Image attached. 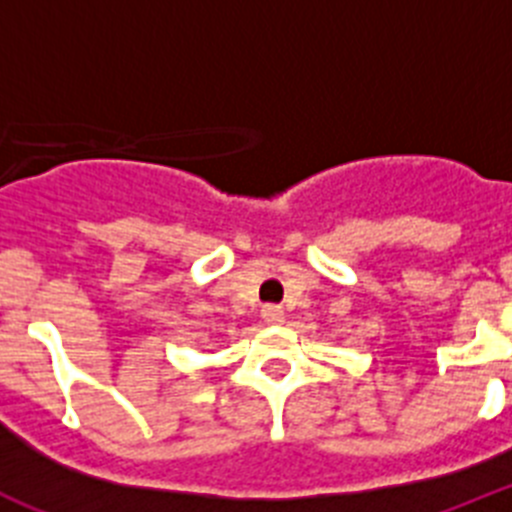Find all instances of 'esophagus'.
<instances>
[{"mask_svg": "<svg viewBox=\"0 0 512 512\" xmlns=\"http://www.w3.org/2000/svg\"><path fill=\"white\" fill-rule=\"evenodd\" d=\"M261 320H264L266 325H282L284 323V310L277 305H266L264 310H261Z\"/></svg>", "mask_w": 512, "mask_h": 512, "instance_id": "34e87169", "label": "esophagus"}]
</instances>
